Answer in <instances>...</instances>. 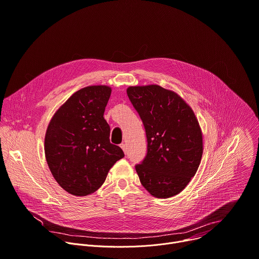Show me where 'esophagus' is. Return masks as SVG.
Returning a JSON list of instances; mask_svg holds the SVG:
<instances>
[{
	"label": "esophagus",
	"instance_id": "esophagus-1",
	"mask_svg": "<svg viewBox=\"0 0 259 259\" xmlns=\"http://www.w3.org/2000/svg\"><path fill=\"white\" fill-rule=\"evenodd\" d=\"M120 148L123 150L124 153H126V146H125V144H123V143L120 144Z\"/></svg>",
	"mask_w": 259,
	"mask_h": 259
}]
</instances>
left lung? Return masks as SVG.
Listing matches in <instances>:
<instances>
[{
	"label": "left lung",
	"mask_w": 259,
	"mask_h": 259,
	"mask_svg": "<svg viewBox=\"0 0 259 259\" xmlns=\"http://www.w3.org/2000/svg\"><path fill=\"white\" fill-rule=\"evenodd\" d=\"M146 131L147 155L136 170L156 198L181 193L196 175L203 154L202 132L192 108L177 93L157 84L126 89Z\"/></svg>",
	"instance_id": "8db88e82"
}]
</instances>
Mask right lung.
Here are the masks:
<instances>
[{"mask_svg": "<svg viewBox=\"0 0 259 259\" xmlns=\"http://www.w3.org/2000/svg\"><path fill=\"white\" fill-rule=\"evenodd\" d=\"M108 85H89L75 92L55 112L45 136L48 166L59 186L74 196L97 191L124 154L110 143L104 111Z\"/></svg>", "mask_w": 259, "mask_h": 259, "instance_id": "obj_1", "label": "right lung"}]
</instances>
